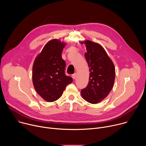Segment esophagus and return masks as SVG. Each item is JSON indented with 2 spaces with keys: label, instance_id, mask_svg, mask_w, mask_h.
Wrapping results in <instances>:
<instances>
[{
  "label": "esophagus",
  "instance_id": "1",
  "mask_svg": "<svg viewBox=\"0 0 146 146\" xmlns=\"http://www.w3.org/2000/svg\"><path fill=\"white\" fill-rule=\"evenodd\" d=\"M76 77H77V73H74L72 74V78L73 79H75L76 78Z\"/></svg>",
  "mask_w": 146,
  "mask_h": 146
}]
</instances>
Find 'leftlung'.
<instances>
[{
  "label": "left lung",
  "instance_id": "1",
  "mask_svg": "<svg viewBox=\"0 0 146 146\" xmlns=\"http://www.w3.org/2000/svg\"><path fill=\"white\" fill-rule=\"evenodd\" d=\"M84 43L86 44L87 52L85 57L90 73L88 84L81 90V94L87 102L95 104L105 99L112 90L115 80V67L100 44L90 40Z\"/></svg>",
  "mask_w": 146,
  "mask_h": 146
}]
</instances>
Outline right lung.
I'll list each match as a JSON object with an SVG mask.
<instances>
[{
    "mask_svg": "<svg viewBox=\"0 0 146 146\" xmlns=\"http://www.w3.org/2000/svg\"><path fill=\"white\" fill-rule=\"evenodd\" d=\"M66 44L53 39L45 45L33 65L32 80L37 94L45 100L58 99L73 79L65 74L66 63L62 52Z\"/></svg>",
    "mask_w": 146,
    "mask_h": 146,
    "instance_id": "add662e5",
    "label": "right lung"
}]
</instances>
